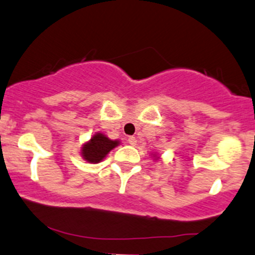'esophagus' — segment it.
Returning <instances> with one entry per match:
<instances>
[{"instance_id": "1", "label": "esophagus", "mask_w": 255, "mask_h": 255, "mask_svg": "<svg viewBox=\"0 0 255 255\" xmlns=\"http://www.w3.org/2000/svg\"><path fill=\"white\" fill-rule=\"evenodd\" d=\"M128 143H129L130 145L134 146L135 144H136V139H135V136H129V138H128Z\"/></svg>"}]
</instances>
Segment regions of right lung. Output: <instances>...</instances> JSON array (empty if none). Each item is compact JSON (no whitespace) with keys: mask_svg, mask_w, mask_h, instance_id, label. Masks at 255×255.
I'll return each mask as SVG.
<instances>
[{"mask_svg":"<svg viewBox=\"0 0 255 255\" xmlns=\"http://www.w3.org/2000/svg\"><path fill=\"white\" fill-rule=\"evenodd\" d=\"M119 144V140H111L103 133H96L88 143L83 145L82 156L88 162L98 163L103 161L104 157H106V155Z\"/></svg>","mask_w":255,"mask_h":255,"instance_id":"right-lung-1","label":"right lung"}]
</instances>
